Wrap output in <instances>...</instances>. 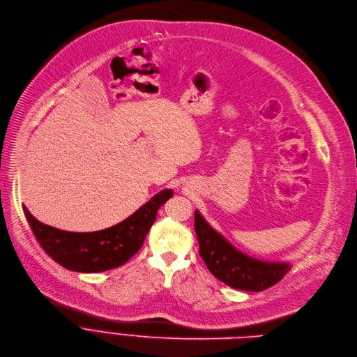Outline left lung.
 Returning a JSON list of instances; mask_svg holds the SVG:
<instances>
[{
  "label": "left lung",
  "instance_id": "1",
  "mask_svg": "<svg viewBox=\"0 0 357 357\" xmlns=\"http://www.w3.org/2000/svg\"><path fill=\"white\" fill-rule=\"evenodd\" d=\"M199 255L209 272L234 289L262 291L276 284L290 271L289 264L262 262L236 250L195 212Z\"/></svg>",
  "mask_w": 357,
  "mask_h": 357
}]
</instances>
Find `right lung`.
<instances>
[{"instance_id":"1","label":"right lung","mask_w":357,"mask_h":357,"mask_svg":"<svg viewBox=\"0 0 357 357\" xmlns=\"http://www.w3.org/2000/svg\"><path fill=\"white\" fill-rule=\"evenodd\" d=\"M172 195L171 189L160 190L123 222L88 234L52 228L37 220L25 206L22 209L32 234L50 257L66 269L92 273L111 271L128 262L142 248L158 209Z\"/></svg>"}]
</instances>
